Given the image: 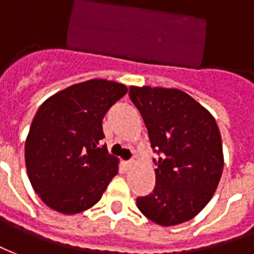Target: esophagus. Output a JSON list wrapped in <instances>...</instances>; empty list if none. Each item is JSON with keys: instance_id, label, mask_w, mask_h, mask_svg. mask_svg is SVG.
<instances>
[{"instance_id": "esophagus-1", "label": "esophagus", "mask_w": 254, "mask_h": 254, "mask_svg": "<svg viewBox=\"0 0 254 254\" xmlns=\"http://www.w3.org/2000/svg\"><path fill=\"white\" fill-rule=\"evenodd\" d=\"M135 165V161H125V162H123V166H125L126 169L127 170H129V169H132V166Z\"/></svg>"}]
</instances>
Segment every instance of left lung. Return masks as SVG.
<instances>
[{"label": "left lung", "instance_id": "left-lung-1", "mask_svg": "<svg viewBox=\"0 0 254 254\" xmlns=\"http://www.w3.org/2000/svg\"><path fill=\"white\" fill-rule=\"evenodd\" d=\"M155 161V187L136 199L139 211L161 226L195 218L215 192L223 172L221 132L214 116L180 89L129 86Z\"/></svg>", "mask_w": 254, "mask_h": 254}]
</instances>
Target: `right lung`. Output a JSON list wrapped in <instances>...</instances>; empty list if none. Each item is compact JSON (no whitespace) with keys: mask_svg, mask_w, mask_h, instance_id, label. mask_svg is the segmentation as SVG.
I'll list each match as a JSON object with an SVG mask.
<instances>
[{"mask_svg":"<svg viewBox=\"0 0 254 254\" xmlns=\"http://www.w3.org/2000/svg\"><path fill=\"white\" fill-rule=\"evenodd\" d=\"M127 86L89 79L51 96L40 105L25 140V166L32 188L50 208L71 215L101 199L118 175L108 154L103 119Z\"/></svg>","mask_w":254,"mask_h":254,"instance_id":"right-lung-1","label":"right lung"}]
</instances>
